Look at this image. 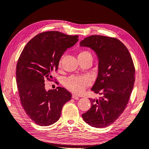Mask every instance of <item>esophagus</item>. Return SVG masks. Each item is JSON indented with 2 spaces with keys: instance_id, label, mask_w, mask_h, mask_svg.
<instances>
[{
  "instance_id": "1",
  "label": "esophagus",
  "mask_w": 149,
  "mask_h": 149,
  "mask_svg": "<svg viewBox=\"0 0 149 149\" xmlns=\"http://www.w3.org/2000/svg\"><path fill=\"white\" fill-rule=\"evenodd\" d=\"M72 98H73V99H74V100H78V99H79V97H78V96H77L76 95L73 94V95H72Z\"/></svg>"
}]
</instances>
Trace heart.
<instances>
[{"instance_id": "heart-1", "label": "heart", "mask_w": 149, "mask_h": 149, "mask_svg": "<svg viewBox=\"0 0 149 149\" xmlns=\"http://www.w3.org/2000/svg\"><path fill=\"white\" fill-rule=\"evenodd\" d=\"M87 57H91V54L90 52L87 51H81L78 53V58L79 59L84 58ZM61 61L59 62L58 66L61 67ZM89 81L86 77L80 76H72L65 80L63 82L64 86L66 87L68 90L77 94L81 93L84 92L85 89L89 85Z\"/></svg>"}]
</instances>
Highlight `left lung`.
Wrapping results in <instances>:
<instances>
[{
  "label": "left lung",
  "instance_id": "obj_1",
  "mask_svg": "<svg viewBox=\"0 0 149 149\" xmlns=\"http://www.w3.org/2000/svg\"><path fill=\"white\" fill-rule=\"evenodd\" d=\"M98 57V73L91 90L102 95L89 98L91 108L82 114L84 120L95 128L114 123L125 109L135 80V68L127 47L114 37L91 35L80 42Z\"/></svg>",
  "mask_w": 149,
  "mask_h": 149
}]
</instances>
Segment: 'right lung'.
Instances as JSON below:
<instances>
[{"label": "right lung", "instance_id": "1", "mask_svg": "<svg viewBox=\"0 0 149 149\" xmlns=\"http://www.w3.org/2000/svg\"><path fill=\"white\" fill-rule=\"evenodd\" d=\"M78 35L58 31L35 36L23 49L16 65V82L22 108L40 126H49L60 118L62 107L71 99L63 87L46 91L45 81H52L63 52L78 41Z\"/></svg>", "mask_w": 149, "mask_h": 149}]
</instances>
